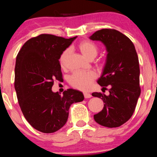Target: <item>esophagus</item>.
I'll use <instances>...</instances> for the list:
<instances>
[{"label":"esophagus","mask_w":157,"mask_h":157,"mask_svg":"<svg viewBox=\"0 0 157 157\" xmlns=\"http://www.w3.org/2000/svg\"><path fill=\"white\" fill-rule=\"evenodd\" d=\"M83 96H84L85 98H89L91 97V94H90L89 93H83Z\"/></svg>","instance_id":"obj_1"}]
</instances>
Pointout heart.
I'll return each mask as SVG.
<instances>
[{
    "mask_svg": "<svg viewBox=\"0 0 157 157\" xmlns=\"http://www.w3.org/2000/svg\"><path fill=\"white\" fill-rule=\"evenodd\" d=\"M78 47L82 54L88 59L92 60L98 54V47L95 43L89 40H84L80 42ZM70 50L66 48L63 51L59 56V63L62 68H64L66 65V61L69 56ZM96 75L92 71L87 72L76 71L73 74L68 78V82L73 87L77 89L86 91L91 87V83L95 80Z\"/></svg>",
    "mask_w": 157,
    "mask_h": 157,
    "instance_id": "1",
    "label": "heart"
}]
</instances>
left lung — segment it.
<instances>
[{"label":"left lung","instance_id":"1","mask_svg":"<svg viewBox=\"0 0 157 157\" xmlns=\"http://www.w3.org/2000/svg\"><path fill=\"white\" fill-rule=\"evenodd\" d=\"M90 39L100 40L106 47V63L98 83L103 89L111 86L109 96L92 94L104 104L102 111L94 116V120L106 127H119L132 117L141 94L138 56L132 40L115 29L98 30Z\"/></svg>","mask_w":157,"mask_h":157}]
</instances>
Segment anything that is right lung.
Wrapping results in <instances>:
<instances>
[{
  "label": "right lung",
  "mask_w": 157,
  "mask_h": 157,
  "mask_svg": "<svg viewBox=\"0 0 157 157\" xmlns=\"http://www.w3.org/2000/svg\"><path fill=\"white\" fill-rule=\"evenodd\" d=\"M76 38L40 34L27 40L17 55L14 86L18 104L25 119L40 132L63 127L71 105L84 98L77 90L67 89L62 96L51 90L54 80H63L60 55Z\"/></svg>",
  "instance_id": "obj_1"
}]
</instances>
